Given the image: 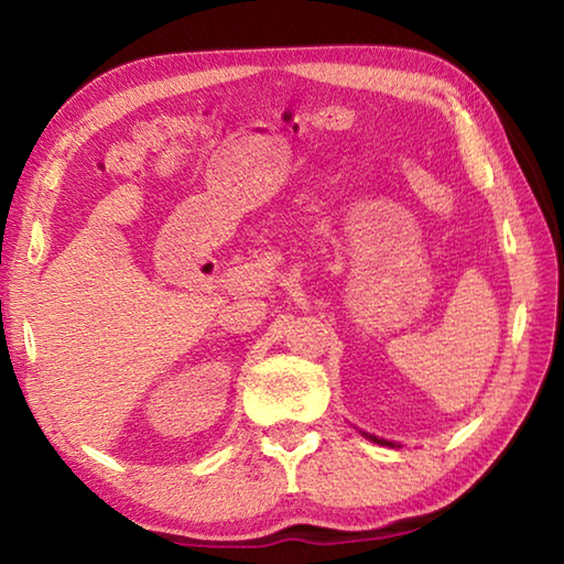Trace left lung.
I'll use <instances>...</instances> for the list:
<instances>
[{
  "label": "left lung",
  "mask_w": 564,
  "mask_h": 564,
  "mask_svg": "<svg viewBox=\"0 0 564 564\" xmlns=\"http://www.w3.org/2000/svg\"><path fill=\"white\" fill-rule=\"evenodd\" d=\"M370 437V441H376V443H380V445H390L388 441H378V437H373V435H368Z\"/></svg>",
  "instance_id": "left-lung-1"
}]
</instances>
